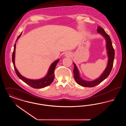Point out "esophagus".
<instances>
[{"instance_id":"obj_1","label":"esophagus","mask_w":126,"mask_h":126,"mask_svg":"<svg viewBox=\"0 0 126 126\" xmlns=\"http://www.w3.org/2000/svg\"><path fill=\"white\" fill-rule=\"evenodd\" d=\"M70 56H71V53L69 52H66V53L65 54V57H70Z\"/></svg>"}]
</instances>
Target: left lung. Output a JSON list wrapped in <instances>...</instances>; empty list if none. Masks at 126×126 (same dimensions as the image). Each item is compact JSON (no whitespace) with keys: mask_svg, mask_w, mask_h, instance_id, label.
Returning <instances> with one entry per match:
<instances>
[{"mask_svg":"<svg viewBox=\"0 0 126 126\" xmlns=\"http://www.w3.org/2000/svg\"><path fill=\"white\" fill-rule=\"evenodd\" d=\"M97 28H98L97 29V31L98 33H100L102 37H103L106 41V48L107 50V54L108 56V63L105 69L98 78L93 81H86L80 77V72L76 64L73 62L74 65L73 72L75 79L78 84L84 87H92L101 83L109 76L113 66L115 52L114 48L112 47L111 39L109 35L105 32L104 29L99 26H98Z\"/></svg>","mask_w":126,"mask_h":126,"instance_id":"obj_1","label":"left lung"}]
</instances>
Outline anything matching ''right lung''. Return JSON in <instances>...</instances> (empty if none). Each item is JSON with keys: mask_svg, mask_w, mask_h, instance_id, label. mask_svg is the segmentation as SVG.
I'll return each mask as SVG.
<instances>
[{"mask_svg": "<svg viewBox=\"0 0 126 126\" xmlns=\"http://www.w3.org/2000/svg\"><path fill=\"white\" fill-rule=\"evenodd\" d=\"M22 33V32L18 36L16 40V43L14 45V51L13 52V55H12V62H13L14 68L17 76H18L19 78L21 79L23 81H24V83L28 84L29 85H30V86L34 88H36V89L42 88L49 85L53 81L54 78V70L57 63L60 61L59 59L55 60L51 64V65L49 66L48 69V72L44 78L41 79H30L29 78H26L24 76H23L19 73L17 68H16L15 66V53H16V42H17V41L18 40V39L20 37V36H21Z\"/></svg>", "mask_w": 126, "mask_h": 126, "instance_id": "1", "label": "right lung"}]
</instances>
